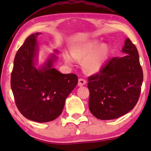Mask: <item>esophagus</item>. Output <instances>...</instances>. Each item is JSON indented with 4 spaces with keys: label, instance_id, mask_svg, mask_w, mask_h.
<instances>
[{
    "label": "esophagus",
    "instance_id": "obj_1",
    "mask_svg": "<svg viewBox=\"0 0 151 151\" xmlns=\"http://www.w3.org/2000/svg\"><path fill=\"white\" fill-rule=\"evenodd\" d=\"M86 80H84V78H79L78 80V86H83L86 84Z\"/></svg>",
    "mask_w": 151,
    "mask_h": 151
}]
</instances>
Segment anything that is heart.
Listing matches in <instances>:
<instances>
[{
    "label": "heart",
    "mask_w": 151,
    "mask_h": 151,
    "mask_svg": "<svg viewBox=\"0 0 151 151\" xmlns=\"http://www.w3.org/2000/svg\"><path fill=\"white\" fill-rule=\"evenodd\" d=\"M100 46L98 42H90L87 44L78 45L71 49V54L73 58L82 60L96 50ZM108 55V47L106 45H102L100 48L86 58L83 62L84 68L89 72L98 71L102 67L103 63ZM64 59L67 64L72 63V58L69 55H64Z\"/></svg>",
    "instance_id": "b5f03b06"
}]
</instances>
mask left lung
<instances>
[{
    "label": "left lung",
    "instance_id": "8db88e82",
    "mask_svg": "<svg viewBox=\"0 0 151 151\" xmlns=\"http://www.w3.org/2000/svg\"><path fill=\"white\" fill-rule=\"evenodd\" d=\"M122 52L127 55L111 58L88 78V107L98 119L118 118L132 110L139 98L143 71L137 49L129 38Z\"/></svg>",
    "mask_w": 151,
    "mask_h": 151
}]
</instances>
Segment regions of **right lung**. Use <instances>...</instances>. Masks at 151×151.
I'll return each mask as SVG.
<instances>
[{"instance_id": "right-lung-1", "label": "right lung", "mask_w": 151, "mask_h": 151, "mask_svg": "<svg viewBox=\"0 0 151 151\" xmlns=\"http://www.w3.org/2000/svg\"><path fill=\"white\" fill-rule=\"evenodd\" d=\"M36 33L26 39L16 53L11 75V87L20 113L30 120L47 122L62 113L65 100L78 84V76L63 74L52 67L49 59L37 70L34 58L38 50Z\"/></svg>"}]
</instances>
